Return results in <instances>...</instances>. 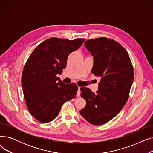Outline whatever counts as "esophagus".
<instances>
[{"instance_id":"1","label":"esophagus","mask_w":153,"mask_h":153,"mask_svg":"<svg viewBox=\"0 0 153 153\" xmlns=\"http://www.w3.org/2000/svg\"><path fill=\"white\" fill-rule=\"evenodd\" d=\"M80 89H81V87H78V91H77V97H79V96L81 95V90H80Z\"/></svg>"}]
</instances>
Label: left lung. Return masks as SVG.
<instances>
[{"instance_id":"1","label":"left lung","mask_w":153,"mask_h":153,"mask_svg":"<svg viewBox=\"0 0 153 153\" xmlns=\"http://www.w3.org/2000/svg\"><path fill=\"white\" fill-rule=\"evenodd\" d=\"M85 48L94 57L92 73L100 77L96 93L81 88L86 101L80 114L94 125L106 123L123 108L133 81V68L125 48L115 40L100 37L87 40Z\"/></svg>"}]
</instances>
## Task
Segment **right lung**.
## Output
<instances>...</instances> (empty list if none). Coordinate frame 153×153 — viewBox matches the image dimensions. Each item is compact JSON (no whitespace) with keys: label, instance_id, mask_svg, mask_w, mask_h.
Instances as JSON below:
<instances>
[{"label":"right lung","instance_id":"right-lung-1","mask_svg":"<svg viewBox=\"0 0 153 153\" xmlns=\"http://www.w3.org/2000/svg\"><path fill=\"white\" fill-rule=\"evenodd\" d=\"M84 41V38H51L39 44L30 54L23 68L22 84L30 113L39 122H51L58 116L62 104L76 97L77 85L64 84L56 75L66 68L69 54Z\"/></svg>","mask_w":153,"mask_h":153}]
</instances>
